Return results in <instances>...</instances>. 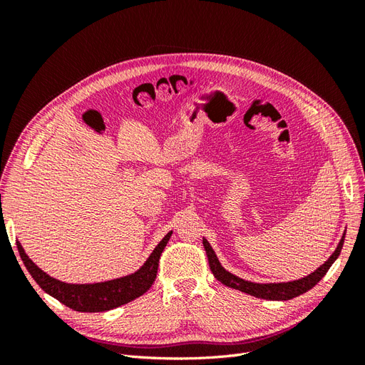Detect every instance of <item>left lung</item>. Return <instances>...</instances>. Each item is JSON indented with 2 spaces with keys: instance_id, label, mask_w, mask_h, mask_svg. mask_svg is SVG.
Returning <instances> with one entry per match:
<instances>
[{
  "instance_id": "obj_1",
  "label": "left lung",
  "mask_w": 365,
  "mask_h": 365,
  "mask_svg": "<svg viewBox=\"0 0 365 365\" xmlns=\"http://www.w3.org/2000/svg\"><path fill=\"white\" fill-rule=\"evenodd\" d=\"M344 237L342 236L341 242L338 244V248L335 250V252L332 256L329 257V260L322 264L317 271H314L311 275H307L304 279L300 280H295V282H288V283H268V284H259V283H251L247 280H242L236 275L230 274L228 271H225L222 267H220V263L216 257L215 251L210 247L208 242L204 239L202 244L207 252V257H208V264H210V269H212L215 277L220 282L224 283L228 288H233V289H239L242 292H247L252 297H257V298H264V300H291L294 297L302 295L304 292H307L309 289H312L314 286L322 280L326 272L329 271V268L332 267V263L338 259L342 244H344Z\"/></svg>"
}]
</instances>
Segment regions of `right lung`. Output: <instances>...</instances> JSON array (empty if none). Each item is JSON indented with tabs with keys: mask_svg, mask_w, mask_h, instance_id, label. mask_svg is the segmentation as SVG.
I'll return each instance as SVG.
<instances>
[{
	"mask_svg": "<svg viewBox=\"0 0 365 365\" xmlns=\"http://www.w3.org/2000/svg\"><path fill=\"white\" fill-rule=\"evenodd\" d=\"M170 236L172 233H169L160 242L158 247L150 254L148 262L135 274L128 275V277L123 279L94 284H67L53 279L43 271H41L29 259L19 242H16V247L26 268L31 274V277L35 279V282L47 294L56 298V300H59L65 306H68L70 309H74L77 312H105L109 311V309H114L135 300L137 297L143 295L150 288L152 283L157 279L161 252L164 247L168 245Z\"/></svg>",
	"mask_w": 365,
	"mask_h": 365,
	"instance_id": "1",
	"label": "right lung"
}]
</instances>
